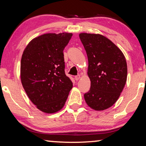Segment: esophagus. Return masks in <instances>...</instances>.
<instances>
[{
	"mask_svg": "<svg viewBox=\"0 0 146 146\" xmlns=\"http://www.w3.org/2000/svg\"><path fill=\"white\" fill-rule=\"evenodd\" d=\"M80 76L79 75L75 76V79L76 80H78L80 79Z\"/></svg>",
	"mask_w": 146,
	"mask_h": 146,
	"instance_id": "esophagus-1",
	"label": "esophagus"
}]
</instances>
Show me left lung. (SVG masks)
Returning <instances> with one entry per match:
<instances>
[{"mask_svg":"<svg viewBox=\"0 0 146 146\" xmlns=\"http://www.w3.org/2000/svg\"><path fill=\"white\" fill-rule=\"evenodd\" d=\"M88 60L90 89L84 97L96 110L110 108L116 102L125 85L127 66L121 50L101 34H79Z\"/></svg>","mask_w":146,"mask_h":146,"instance_id":"left-lung-1","label":"left lung"}]
</instances>
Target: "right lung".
<instances>
[{
	"mask_svg": "<svg viewBox=\"0 0 146 146\" xmlns=\"http://www.w3.org/2000/svg\"><path fill=\"white\" fill-rule=\"evenodd\" d=\"M73 34H45L33 39L23 51L21 80L28 97L47 114L60 110L73 82L65 73L63 50Z\"/></svg>",
	"mask_w": 146,
	"mask_h": 146,
	"instance_id": "add662e5",
	"label": "right lung"
}]
</instances>
